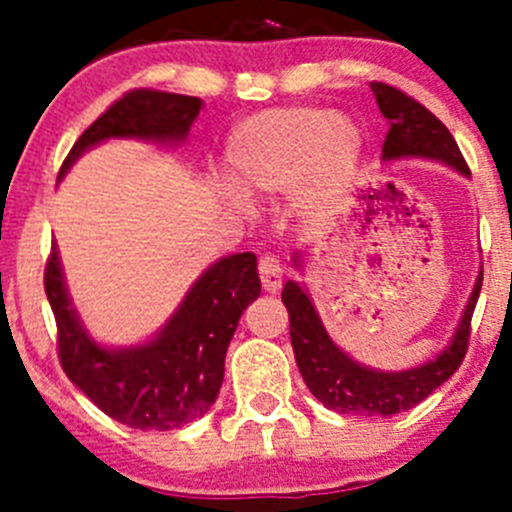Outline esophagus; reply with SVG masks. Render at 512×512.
Returning a JSON list of instances; mask_svg holds the SVG:
<instances>
[{
	"label": "esophagus",
	"mask_w": 512,
	"mask_h": 512,
	"mask_svg": "<svg viewBox=\"0 0 512 512\" xmlns=\"http://www.w3.org/2000/svg\"><path fill=\"white\" fill-rule=\"evenodd\" d=\"M257 270H260V282L262 287H265V292H277V289L282 287V272L285 270H282L277 257L265 255L260 260V267H257Z\"/></svg>",
	"instance_id": "obj_1"
}]
</instances>
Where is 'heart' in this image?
Instances as JSON below:
<instances>
[{
	"label": "heart",
	"instance_id": "obj_1",
	"mask_svg": "<svg viewBox=\"0 0 512 512\" xmlns=\"http://www.w3.org/2000/svg\"><path fill=\"white\" fill-rule=\"evenodd\" d=\"M364 146V131L344 113L270 108L240 121L227 136V180L247 200L289 193L297 218L322 223L352 193ZM230 203L245 208L239 195H230Z\"/></svg>",
	"mask_w": 512,
	"mask_h": 512
}]
</instances>
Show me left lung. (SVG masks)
Returning a JSON list of instances; mask_svg holds the SVG:
<instances>
[{
  "label": "left lung",
  "mask_w": 512,
  "mask_h": 512,
  "mask_svg": "<svg viewBox=\"0 0 512 512\" xmlns=\"http://www.w3.org/2000/svg\"><path fill=\"white\" fill-rule=\"evenodd\" d=\"M371 91L379 103L381 116L389 121V133L381 148L384 163L411 158L436 160L471 178V170L458 151L451 131L428 108L389 84H371ZM292 265L302 270V252H294ZM480 285H483V267L478 270L476 285L458 319L456 332L441 352L411 369L381 371L361 364L342 347H337L324 329L307 285L287 280L282 289V302L289 312V339L304 384L317 396V401L337 414L394 416L414 409L418 401L451 379L453 371L461 366L471 337V317Z\"/></svg>",
  "instance_id": "8db88e82"
}]
</instances>
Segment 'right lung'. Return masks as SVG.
<instances>
[{
  "label": "right lung",
  "mask_w": 512,
  "mask_h": 512,
  "mask_svg": "<svg viewBox=\"0 0 512 512\" xmlns=\"http://www.w3.org/2000/svg\"><path fill=\"white\" fill-rule=\"evenodd\" d=\"M203 101L195 96L138 89L96 118L61 165L64 178L86 151L111 138L183 146ZM46 297L59 329L66 376L106 416L141 431H173L215 404L225 376V354L237 322L260 297L252 252L220 257L190 285L178 309L151 339L131 347L96 342L66 287L59 247L51 245L44 275Z\"/></svg>",
  "instance_id": "1"
}]
</instances>
